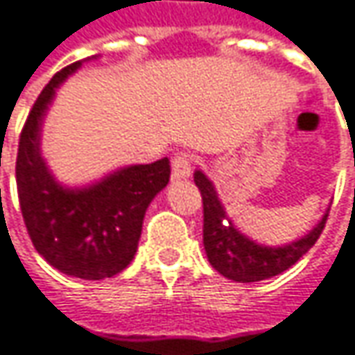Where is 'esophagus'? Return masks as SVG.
<instances>
[{
	"label": "esophagus",
	"instance_id": "esophagus-1",
	"mask_svg": "<svg viewBox=\"0 0 355 355\" xmlns=\"http://www.w3.org/2000/svg\"><path fill=\"white\" fill-rule=\"evenodd\" d=\"M191 166H193V159H191L189 153H178L171 159V180L173 182L187 180L191 175Z\"/></svg>",
	"mask_w": 355,
	"mask_h": 355
}]
</instances>
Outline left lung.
I'll list each match as a JSON object with an SVG mask.
<instances>
[{
	"label": "left lung",
	"mask_w": 355,
	"mask_h": 355,
	"mask_svg": "<svg viewBox=\"0 0 355 355\" xmlns=\"http://www.w3.org/2000/svg\"><path fill=\"white\" fill-rule=\"evenodd\" d=\"M193 182L200 187L204 202V250L207 261L223 277L234 282H261L286 272L304 254L310 252L328 220L329 209H326L322 220L302 238L288 241L284 245H266L248 238L234 225L214 187V182L202 169H196Z\"/></svg>",
	"instance_id": "1"
}]
</instances>
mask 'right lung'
Wrapping results in <instances>:
<instances>
[{
  "label": "right lung",
  "mask_w": 355,
  "mask_h": 355,
  "mask_svg": "<svg viewBox=\"0 0 355 355\" xmlns=\"http://www.w3.org/2000/svg\"><path fill=\"white\" fill-rule=\"evenodd\" d=\"M83 62L58 71L33 103L19 137L15 180L37 254L62 274L103 279L125 270L135 256L146 209L168 186L169 159L123 166L85 186L55 180L42 153L44 121L55 92Z\"/></svg>",
  "instance_id": "right-lung-1"
}]
</instances>
